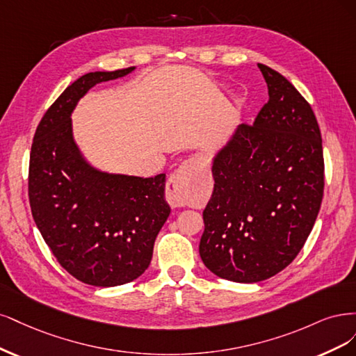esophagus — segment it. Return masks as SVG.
<instances>
[{
    "label": "esophagus",
    "mask_w": 356,
    "mask_h": 356,
    "mask_svg": "<svg viewBox=\"0 0 356 356\" xmlns=\"http://www.w3.org/2000/svg\"><path fill=\"white\" fill-rule=\"evenodd\" d=\"M195 164H197V159L195 158H189L186 161H183L167 181L165 198L173 209L183 207L186 204V191L189 188L191 180L189 171Z\"/></svg>",
    "instance_id": "1"
}]
</instances>
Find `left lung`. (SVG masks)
Wrapping results in <instances>:
<instances>
[{"mask_svg": "<svg viewBox=\"0 0 356 356\" xmlns=\"http://www.w3.org/2000/svg\"><path fill=\"white\" fill-rule=\"evenodd\" d=\"M269 100L213 156V195L202 213L200 256L214 275L259 282L299 254L324 193L323 139L311 105L259 63Z\"/></svg>", "mask_w": 356, "mask_h": 356, "instance_id": "1", "label": "left lung"}]
</instances>
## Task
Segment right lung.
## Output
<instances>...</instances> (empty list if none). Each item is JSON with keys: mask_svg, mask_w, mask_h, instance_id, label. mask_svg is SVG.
<instances>
[{"mask_svg": "<svg viewBox=\"0 0 356 356\" xmlns=\"http://www.w3.org/2000/svg\"><path fill=\"white\" fill-rule=\"evenodd\" d=\"M134 66L79 76L45 112L29 159V202L37 227L62 268L78 281L115 286L139 278L170 214L165 175L108 173L88 163L74 139L71 115L96 84Z\"/></svg>", "mask_w": 356, "mask_h": 356, "instance_id": "right-lung-1", "label": "right lung"}]
</instances>
